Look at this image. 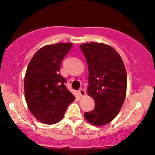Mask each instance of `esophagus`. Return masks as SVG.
<instances>
[{
  "label": "esophagus",
  "mask_w": 155,
  "mask_h": 155,
  "mask_svg": "<svg viewBox=\"0 0 155 155\" xmlns=\"http://www.w3.org/2000/svg\"><path fill=\"white\" fill-rule=\"evenodd\" d=\"M79 93H80V96H81V97H84V96H85V94H86L85 91H84V90H83V89H80V90H79Z\"/></svg>",
  "instance_id": "obj_1"
}]
</instances>
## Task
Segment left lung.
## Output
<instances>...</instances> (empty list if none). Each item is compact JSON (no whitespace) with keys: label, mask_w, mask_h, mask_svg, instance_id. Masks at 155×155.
I'll use <instances>...</instances> for the list:
<instances>
[{"label":"left lung","mask_w":155,"mask_h":155,"mask_svg":"<svg viewBox=\"0 0 155 155\" xmlns=\"http://www.w3.org/2000/svg\"><path fill=\"white\" fill-rule=\"evenodd\" d=\"M89 69L87 92L94 100V109L84 114L87 122L101 126L113 120L125 101L127 73L118 53L107 44L97 42L80 46Z\"/></svg>","instance_id":"8db88e82"}]
</instances>
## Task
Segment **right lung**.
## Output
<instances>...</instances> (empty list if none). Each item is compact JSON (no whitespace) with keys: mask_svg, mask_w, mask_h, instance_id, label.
I'll return each instance as SVG.
<instances>
[{"mask_svg":"<svg viewBox=\"0 0 155 155\" xmlns=\"http://www.w3.org/2000/svg\"><path fill=\"white\" fill-rule=\"evenodd\" d=\"M73 46L71 43L44 46L36 52L27 66L24 80L25 100L31 114L44 124L60 121L68 106L75 99L59 73L61 62Z\"/></svg>","mask_w":155,"mask_h":155,"instance_id":"obj_1","label":"right lung"}]
</instances>
